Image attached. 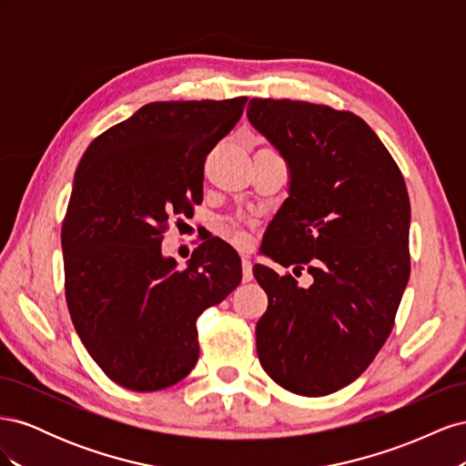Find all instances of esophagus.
I'll list each match as a JSON object with an SVG mask.
<instances>
[{
	"mask_svg": "<svg viewBox=\"0 0 466 466\" xmlns=\"http://www.w3.org/2000/svg\"><path fill=\"white\" fill-rule=\"evenodd\" d=\"M241 266H243V281H250L252 278V262L247 255H241Z\"/></svg>",
	"mask_w": 466,
	"mask_h": 466,
	"instance_id": "1",
	"label": "esophagus"
}]
</instances>
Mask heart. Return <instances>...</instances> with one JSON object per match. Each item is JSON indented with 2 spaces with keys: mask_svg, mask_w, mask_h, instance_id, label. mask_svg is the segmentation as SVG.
<instances>
[{
  "mask_svg": "<svg viewBox=\"0 0 466 466\" xmlns=\"http://www.w3.org/2000/svg\"><path fill=\"white\" fill-rule=\"evenodd\" d=\"M228 233H229V237L233 238V241H235V243H245V241H247V238H245V235H243L241 231H235V229H229Z\"/></svg>",
  "mask_w": 466,
  "mask_h": 466,
  "instance_id": "obj_1",
  "label": "heart"
}]
</instances>
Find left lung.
<instances>
[{
    "label": "left lung",
    "mask_w": 466,
    "mask_h": 466,
    "mask_svg": "<svg viewBox=\"0 0 466 466\" xmlns=\"http://www.w3.org/2000/svg\"><path fill=\"white\" fill-rule=\"evenodd\" d=\"M247 116L289 168L262 252L313 278L301 288L291 274L252 268L268 295L258 360L279 387L324 397L368 370L392 330L410 278V200L383 142L351 112L252 98Z\"/></svg>",
    "instance_id": "8db88e82"
}]
</instances>
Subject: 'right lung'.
<instances>
[{"instance_id": "right-lung-1", "label": "right lung", "mask_w": 466, "mask_h": 466, "mask_svg": "<svg viewBox=\"0 0 466 466\" xmlns=\"http://www.w3.org/2000/svg\"><path fill=\"white\" fill-rule=\"evenodd\" d=\"M247 96L149 103L83 153L62 225L74 327L115 383L137 392L185 379L198 361L196 320L241 281V258L214 237L185 270L163 257L167 221L202 202L204 161Z\"/></svg>"}]
</instances>
